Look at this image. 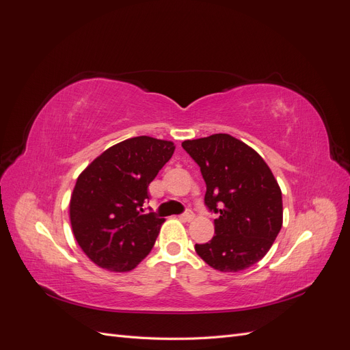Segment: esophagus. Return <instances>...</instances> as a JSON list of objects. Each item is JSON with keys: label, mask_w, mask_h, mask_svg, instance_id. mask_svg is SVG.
Returning <instances> with one entry per match:
<instances>
[{"label": "esophagus", "mask_w": 350, "mask_h": 350, "mask_svg": "<svg viewBox=\"0 0 350 350\" xmlns=\"http://www.w3.org/2000/svg\"><path fill=\"white\" fill-rule=\"evenodd\" d=\"M179 219H181V220H185V221H191V220L194 219V213H193V211H185L184 215L179 216Z\"/></svg>", "instance_id": "34e87169"}]
</instances>
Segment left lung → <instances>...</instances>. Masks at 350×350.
I'll list each match as a JSON object with an SVG mask.
<instances>
[{
    "label": "left lung",
    "instance_id": "obj_1",
    "mask_svg": "<svg viewBox=\"0 0 350 350\" xmlns=\"http://www.w3.org/2000/svg\"><path fill=\"white\" fill-rule=\"evenodd\" d=\"M207 187L204 203L219 215L215 237L196 243L210 267L237 273L258 262L283 224L282 191L264 159L229 134L183 142Z\"/></svg>",
    "mask_w": 350,
    "mask_h": 350
}]
</instances>
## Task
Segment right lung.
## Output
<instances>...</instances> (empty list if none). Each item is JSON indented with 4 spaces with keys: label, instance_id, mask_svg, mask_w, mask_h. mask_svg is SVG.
<instances>
[{
    "label": "right lung",
    "instance_id": "add662e5",
    "mask_svg": "<svg viewBox=\"0 0 350 350\" xmlns=\"http://www.w3.org/2000/svg\"><path fill=\"white\" fill-rule=\"evenodd\" d=\"M175 144L133 137L99 154L79 175L70 221L83 252L109 271H130L154 245L165 219L143 215L147 187L172 157Z\"/></svg>",
    "mask_w": 350,
    "mask_h": 350
}]
</instances>
